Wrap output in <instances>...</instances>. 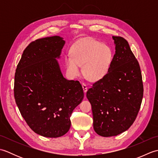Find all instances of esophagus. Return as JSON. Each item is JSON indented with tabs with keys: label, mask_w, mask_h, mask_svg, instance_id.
I'll return each mask as SVG.
<instances>
[{
	"label": "esophagus",
	"mask_w": 158,
	"mask_h": 158,
	"mask_svg": "<svg viewBox=\"0 0 158 158\" xmlns=\"http://www.w3.org/2000/svg\"><path fill=\"white\" fill-rule=\"evenodd\" d=\"M82 87H83V92H84V93H86V92L88 91V86H87L85 83H82Z\"/></svg>",
	"instance_id": "esophagus-1"
}]
</instances>
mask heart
Wrapping results in <instances>:
<instances>
[{
  "instance_id": "heart-1",
  "label": "heart",
  "mask_w": 158,
  "mask_h": 158,
  "mask_svg": "<svg viewBox=\"0 0 158 158\" xmlns=\"http://www.w3.org/2000/svg\"><path fill=\"white\" fill-rule=\"evenodd\" d=\"M70 55L64 58L66 73L71 78L82 72L91 81H98L108 73L113 60L112 50L108 45L94 39H84L75 43Z\"/></svg>"
}]
</instances>
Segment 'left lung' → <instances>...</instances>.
<instances>
[{"label":"left lung","mask_w":158,"mask_h":158,"mask_svg":"<svg viewBox=\"0 0 158 158\" xmlns=\"http://www.w3.org/2000/svg\"><path fill=\"white\" fill-rule=\"evenodd\" d=\"M115 53L110 69L86 94L98 135L117 136L132 125L139 111L143 85L139 64L126 39L112 36Z\"/></svg>","instance_id":"8db88e82"}]
</instances>
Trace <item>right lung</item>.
Segmentation results:
<instances>
[{"instance_id":"1","label":"right lung","mask_w":158,"mask_h":158,"mask_svg":"<svg viewBox=\"0 0 158 158\" xmlns=\"http://www.w3.org/2000/svg\"><path fill=\"white\" fill-rule=\"evenodd\" d=\"M65 44L53 36L30 43L15 74L14 96L23 118L38 135L57 138L70 129V117L84 96L78 81L64 77L57 59Z\"/></svg>"}]
</instances>
